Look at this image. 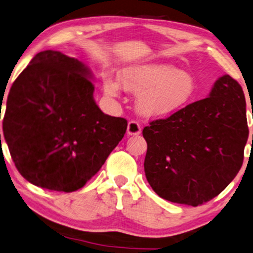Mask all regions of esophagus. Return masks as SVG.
Returning <instances> with one entry per match:
<instances>
[{"label": "esophagus", "instance_id": "1", "mask_svg": "<svg viewBox=\"0 0 253 253\" xmlns=\"http://www.w3.org/2000/svg\"><path fill=\"white\" fill-rule=\"evenodd\" d=\"M141 132V126L137 121H130L127 123V129H126V133L129 135H135L139 134Z\"/></svg>", "mask_w": 253, "mask_h": 253}]
</instances>
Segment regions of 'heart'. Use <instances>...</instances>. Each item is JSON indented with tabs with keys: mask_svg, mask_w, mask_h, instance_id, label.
<instances>
[{
	"mask_svg": "<svg viewBox=\"0 0 253 253\" xmlns=\"http://www.w3.org/2000/svg\"><path fill=\"white\" fill-rule=\"evenodd\" d=\"M118 83L124 90L138 92L135 103L147 116L165 115L183 106L196 94L197 84L190 72L173 65L148 63L132 65L119 73ZM119 84L106 78L104 90L108 96L120 94Z\"/></svg>",
	"mask_w": 253,
	"mask_h": 253,
	"instance_id": "heart-1",
	"label": "heart"
}]
</instances>
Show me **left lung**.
<instances>
[{
	"mask_svg": "<svg viewBox=\"0 0 253 253\" xmlns=\"http://www.w3.org/2000/svg\"><path fill=\"white\" fill-rule=\"evenodd\" d=\"M246 97L238 81L220 77L209 97L142 130L145 173L163 199L203 205L223 191L243 164L249 137Z\"/></svg>",
	"mask_w": 253,
	"mask_h": 253,
	"instance_id": "obj_1",
	"label": "left lung"
}]
</instances>
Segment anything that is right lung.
<instances>
[{"label":"right lung","mask_w":253,"mask_h":253,"mask_svg":"<svg viewBox=\"0 0 253 253\" xmlns=\"http://www.w3.org/2000/svg\"><path fill=\"white\" fill-rule=\"evenodd\" d=\"M91 72L59 50L36 54L10 89L3 133L19 173L50 191H77L121 141L127 122L104 114Z\"/></svg>","instance_id":"1"}]
</instances>
